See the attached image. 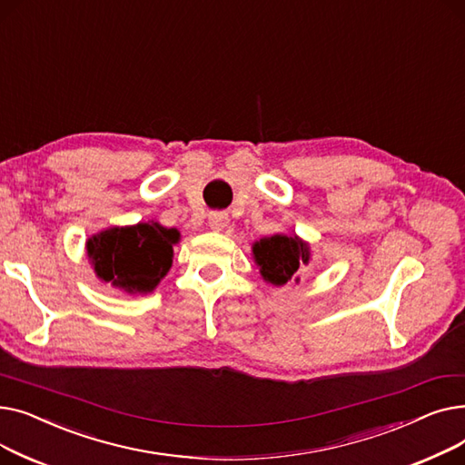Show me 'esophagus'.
<instances>
[{
    "instance_id": "1",
    "label": "esophagus",
    "mask_w": 465,
    "mask_h": 465,
    "mask_svg": "<svg viewBox=\"0 0 465 465\" xmlns=\"http://www.w3.org/2000/svg\"><path fill=\"white\" fill-rule=\"evenodd\" d=\"M228 226V214L214 211L209 214V228L214 232H223Z\"/></svg>"
}]
</instances>
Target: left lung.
I'll list each match as a JSON object with an SVG mask.
<instances>
[{
	"label": "left lung",
	"instance_id": "1",
	"mask_svg": "<svg viewBox=\"0 0 465 465\" xmlns=\"http://www.w3.org/2000/svg\"><path fill=\"white\" fill-rule=\"evenodd\" d=\"M254 260L260 265L262 277L275 286L286 284L290 279H300L298 273L309 262L307 242L296 235H273L260 239L252 247Z\"/></svg>",
	"mask_w": 465,
	"mask_h": 465
}]
</instances>
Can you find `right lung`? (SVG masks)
Masks as SVG:
<instances>
[{
    "label": "right lung",
    "mask_w": 465,
    "mask_h": 465,
    "mask_svg": "<svg viewBox=\"0 0 465 465\" xmlns=\"http://www.w3.org/2000/svg\"><path fill=\"white\" fill-rule=\"evenodd\" d=\"M177 230L139 223L130 228H111L88 241L94 272L105 282L126 292H151L169 272Z\"/></svg>",
    "instance_id": "add662e5"
}]
</instances>
